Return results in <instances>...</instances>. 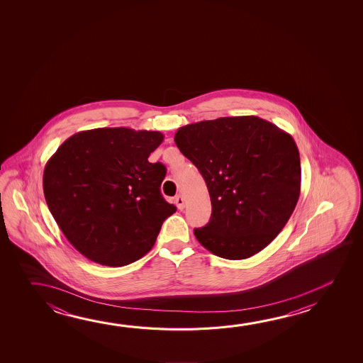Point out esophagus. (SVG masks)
Returning a JSON list of instances; mask_svg holds the SVG:
<instances>
[{"instance_id":"obj_1","label":"esophagus","mask_w":363,"mask_h":363,"mask_svg":"<svg viewBox=\"0 0 363 363\" xmlns=\"http://www.w3.org/2000/svg\"><path fill=\"white\" fill-rule=\"evenodd\" d=\"M174 202H176V205H177V208H179V210H184V197L182 196H176L174 197Z\"/></svg>"}]
</instances>
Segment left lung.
<instances>
[{
  "instance_id": "1",
  "label": "left lung",
  "mask_w": 363,
  "mask_h": 363,
  "mask_svg": "<svg viewBox=\"0 0 363 363\" xmlns=\"http://www.w3.org/2000/svg\"><path fill=\"white\" fill-rule=\"evenodd\" d=\"M174 143L208 186L211 218L194 230L202 247L233 261L266 248L300 196V155L291 135L250 115L184 125Z\"/></svg>"
}]
</instances>
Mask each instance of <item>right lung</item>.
I'll return each instance as SVG.
<instances>
[{
    "label": "right lung",
    "instance_id": "1",
    "mask_svg": "<svg viewBox=\"0 0 363 363\" xmlns=\"http://www.w3.org/2000/svg\"><path fill=\"white\" fill-rule=\"evenodd\" d=\"M161 131L76 133L47 162L43 190L68 242L89 261L121 267L145 256L176 206L161 195L166 167L149 155Z\"/></svg>",
    "mask_w": 363,
    "mask_h": 363
}]
</instances>
